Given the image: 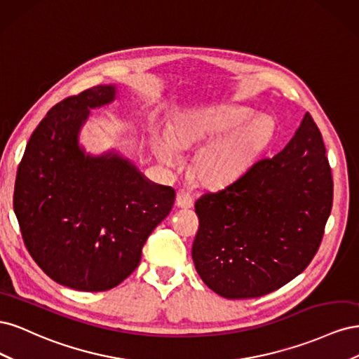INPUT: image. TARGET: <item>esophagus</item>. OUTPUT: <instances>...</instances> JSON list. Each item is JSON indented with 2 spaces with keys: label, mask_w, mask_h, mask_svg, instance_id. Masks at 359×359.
Returning a JSON list of instances; mask_svg holds the SVG:
<instances>
[{
  "label": "esophagus",
  "mask_w": 359,
  "mask_h": 359,
  "mask_svg": "<svg viewBox=\"0 0 359 359\" xmlns=\"http://www.w3.org/2000/svg\"><path fill=\"white\" fill-rule=\"evenodd\" d=\"M177 206H178V208H182V210L191 208V206H193V198L190 196L187 191L180 190L177 193Z\"/></svg>",
  "instance_id": "esophagus-1"
}]
</instances>
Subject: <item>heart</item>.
<instances>
[{
  "mask_svg": "<svg viewBox=\"0 0 359 359\" xmlns=\"http://www.w3.org/2000/svg\"><path fill=\"white\" fill-rule=\"evenodd\" d=\"M243 106H199L184 114L172 133L158 128L154 153L160 161L172 165L178 149L205 145L194 158V177L206 187H223L236 181L271 144L276 124L268 116Z\"/></svg>",
  "mask_w": 359,
  "mask_h": 359,
  "instance_id": "heart-1",
  "label": "heart"
}]
</instances>
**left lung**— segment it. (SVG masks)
<instances>
[{"mask_svg": "<svg viewBox=\"0 0 359 359\" xmlns=\"http://www.w3.org/2000/svg\"><path fill=\"white\" fill-rule=\"evenodd\" d=\"M322 135L309 112L278 154L194 203L191 257L220 297L257 298L301 274L320 245L332 206Z\"/></svg>", "mask_w": 359, "mask_h": 359, "instance_id": "8db88e82", "label": "left lung"}]
</instances>
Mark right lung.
Returning a JSON list of instances; mask_svg holds the SVG:
<instances>
[{
  "label": "right lung",
  "mask_w": 359,
  "mask_h": 359,
  "mask_svg": "<svg viewBox=\"0 0 359 359\" xmlns=\"http://www.w3.org/2000/svg\"><path fill=\"white\" fill-rule=\"evenodd\" d=\"M118 97L116 83L97 85L53 106L18 169L13 208L28 252L74 290L102 292L126 280L175 202V190L149 181L115 148L91 154L82 145L91 111Z\"/></svg>",
  "instance_id": "add662e5"
}]
</instances>
